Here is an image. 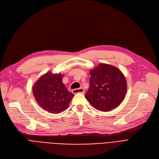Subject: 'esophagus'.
Masks as SVG:
<instances>
[{"label":"esophagus","instance_id":"esophagus-1","mask_svg":"<svg viewBox=\"0 0 159 159\" xmlns=\"http://www.w3.org/2000/svg\"><path fill=\"white\" fill-rule=\"evenodd\" d=\"M84 92H85V90H84V89L83 88H80V89H73L72 90V93L74 94H78V93H84Z\"/></svg>","mask_w":159,"mask_h":159}]
</instances>
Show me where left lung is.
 <instances>
[{
  "label": "left lung",
  "mask_w": 159,
  "mask_h": 159,
  "mask_svg": "<svg viewBox=\"0 0 159 159\" xmlns=\"http://www.w3.org/2000/svg\"><path fill=\"white\" fill-rule=\"evenodd\" d=\"M90 87L85 94L91 105L102 111L117 107L125 99L126 80L123 72L112 65L100 63L90 70Z\"/></svg>",
  "instance_id": "1"
}]
</instances>
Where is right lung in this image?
I'll return each instance as SVG.
<instances>
[{
    "instance_id": "add662e5",
    "label": "right lung",
    "mask_w": 159,
    "mask_h": 159,
    "mask_svg": "<svg viewBox=\"0 0 159 159\" xmlns=\"http://www.w3.org/2000/svg\"><path fill=\"white\" fill-rule=\"evenodd\" d=\"M61 74L47 72L33 87L35 100L43 110L52 114H59L66 110L74 97L62 82Z\"/></svg>"
}]
</instances>
